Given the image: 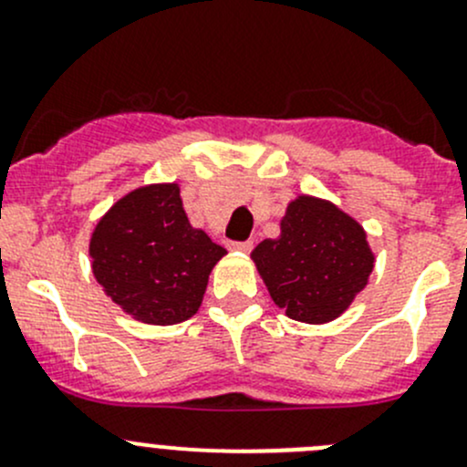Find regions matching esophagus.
<instances>
[{
	"mask_svg": "<svg viewBox=\"0 0 467 467\" xmlns=\"http://www.w3.org/2000/svg\"><path fill=\"white\" fill-rule=\"evenodd\" d=\"M228 248H230V251H234V253H251L253 251V242H230Z\"/></svg>",
	"mask_w": 467,
	"mask_h": 467,
	"instance_id": "1",
	"label": "esophagus"
}]
</instances>
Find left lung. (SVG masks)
I'll return each instance as SVG.
<instances>
[{"label":"left lung","instance_id":"obj_1","mask_svg":"<svg viewBox=\"0 0 467 467\" xmlns=\"http://www.w3.org/2000/svg\"><path fill=\"white\" fill-rule=\"evenodd\" d=\"M251 260L273 303L309 325L348 312L375 268L364 225L332 201L309 194L286 203L280 234L257 244Z\"/></svg>","mask_w":467,"mask_h":467}]
</instances>
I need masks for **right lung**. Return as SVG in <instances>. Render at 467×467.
Returning <instances> with one entry per match:
<instances>
[{
  "label": "right lung",
  "mask_w": 467,
  "mask_h": 467,
  "mask_svg": "<svg viewBox=\"0 0 467 467\" xmlns=\"http://www.w3.org/2000/svg\"><path fill=\"white\" fill-rule=\"evenodd\" d=\"M89 266L103 294L135 321L176 325L199 312L223 246L190 223L181 185L126 192L89 234Z\"/></svg>",
  "instance_id": "add662e5"
}]
</instances>
